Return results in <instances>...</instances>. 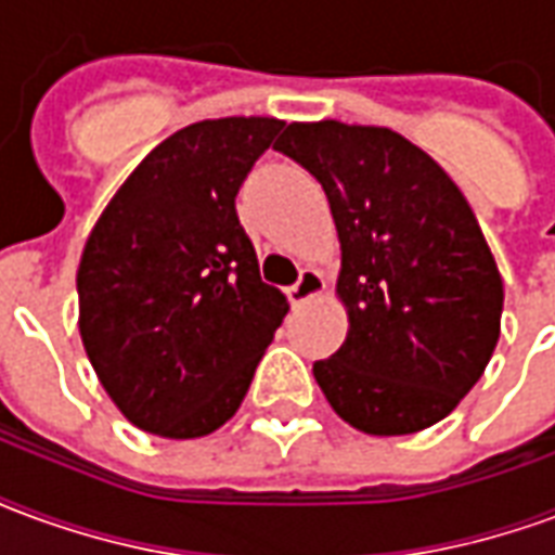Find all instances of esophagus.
Here are the masks:
<instances>
[{
  "label": "esophagus",
  "instance_id": "obj_1",
  "mask_svg": "<svg viewBox=\"0 0 555 555\" xmlns=\"http://www.w3.org/2000/svg\"><path fill=\"white\" fill-rule=\"evenodd\" d=\"M326 288V279L321 270H314V267H306V270H300V279L294 282L288 288V297L294 306H300V302H309L312 297H318V294H324Z\"/></svg>",
  "mask_w": 555,
  "mask_h": 555
}]
</instances>
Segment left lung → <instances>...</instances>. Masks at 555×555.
Listing matches in <instances>:
<instances>
[{
  "instance_id": "8db88e82",
  "label": "left lung",
  "mask_w": 555,
  "mask_h": 555,
  "mask_svg": "<svg viewBox=\"0 0 555 555\" xmlns=\"http://www.w3.org/2000/svg\"><path fill=\"white\" fill-rule=\"evenodd\" d=\"M276 151L324 186L341 241L348 338L314 362L353 428H430L478 384L500 338L502 279L464 193L389 127L288 125Z\"/></svg>"
}]
</instances>
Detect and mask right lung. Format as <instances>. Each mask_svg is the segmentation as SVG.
Here are the masks:
<instances>
[{"instance_id":"right-lung-1","label":"right lung","mask_w":555,"mask_h":555,"mask_svg":"<svg viewBox=\"0 0 555 555\" xmlns=\"http://www.w3.org/2000/svg\"><path fill=\"white\" fill-rule=\"evenodd\" d=\"M276 118L198 121L159 142L91 229L79 333L137 428L205 437L241 408L288 297L261 282L234 198Z\"/></svg>"}]
</instances>
